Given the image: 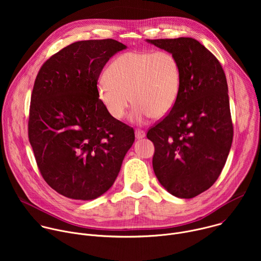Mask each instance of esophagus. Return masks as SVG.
I'll use <instances>...</instances> for the list:
<instances>
[{
	"instance_id": "34e87169",
	"label": "esophagus",
	"mask_w": 261,
	"mask_h": 261,
	"mask_svg": "<svg viewBox=\"0 0 261 261\" xmlns=\"http://www.w3.org/2000/svg\"><path fill=\"white\" fill-rule=\"evenodd\" d=\"M135 136L137 139H142L143 137H145V132L142 130H136L135 131Z\"/></svg>"
}]
</instances>
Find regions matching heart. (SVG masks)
Returning <instances> with one entry per match:
<instances>
[{
	"label": "heart",
	"mask_w": 261,
	"mask_h": 261,
	"mask_svg": "<svg viewBox=\"0 0 261 261\" xmlns=\"http://www.w3.org/2000/svg\"><path fill=\"white\" fill-rule=\"evenodd\" d=\"M180 90V67L169 51H129L119 56L98 84V97L111 118L121 120L132 101L131 121L163 118Z\"/></svg>",
	"instance_id": "obj_1"
}]
</instances>
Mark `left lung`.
<instances>
[{
    "mask_svg": "<svg viewBox=\"0 0 261 261\" xmlns=\"http://www.w3.org/2000/svg\"><path fill=\"white\" fill-rule=\"evenodd\" d=\"M145 41L171 53L180 67L173 108L146 134L155 145L154 172L171 195L193 198L217 180L231 147L225 73L216 57L193 38Z\"/></svg>",
    "mask_w": 261,
    "mask_h": 261,
    "instance_id": "left-lung-1",
    "label": "left lung"
}]
</instances>
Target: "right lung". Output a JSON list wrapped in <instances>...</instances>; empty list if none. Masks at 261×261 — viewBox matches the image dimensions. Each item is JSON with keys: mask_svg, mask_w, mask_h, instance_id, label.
I'll return each instance as SVG.
<instances>
[{"mask_svg": "<svg viewBox=\"0 0 261 261\" xmlns=\"http://www.w3.org/2000/svg\"><path fill=\"white\" fill-rule=\"evenodd\" d=\"M126 48L114 39L72 43L36 77L29 139L43 178L65 197L92 200L108 191L134 142L133 129L109 116L97 89L105 64Z\"/></svg>", "mask_w": 261, "mask_h": 261, "instance_id": "1", "label": "right lung"}]
</instances>
